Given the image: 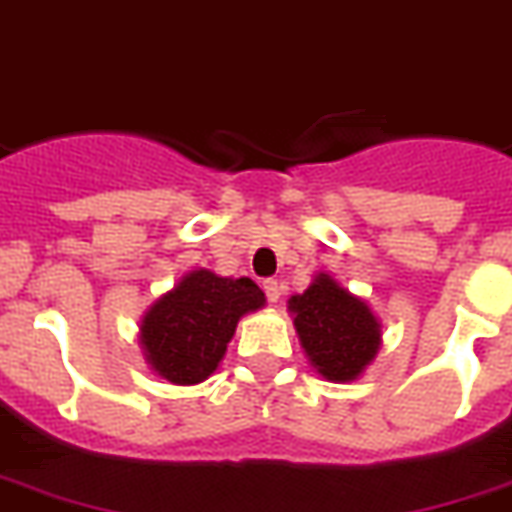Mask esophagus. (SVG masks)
I'll use <instances>...</instances> for the list:
<instances>
[{"label": "esophagus", "mask_w": 512, "mask_h": 512, "mask_svg": "<svg viewBox=\"0 0 512 512\" xmlns=\"http://www.w3.org/2000/svg\"><path fill=\"white\" fill-rule=\"evenodd\" d=\"M263 289H265V297H268V302H278V297H281V286H278L276 278H265Z\"/></svg>", "instance_id": "esophagus-1"}]
</instances>
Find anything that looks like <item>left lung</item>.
Here are the masks:
<instances>
[{
    "label": "left lung",
    "instance_id": "1",
    "mask_svg": "<svg viewBox=\"0 0 512 512\" xmlns=\"http://www.w3.org/2000/svg\"><path fill=\"white\" fill-rule=\"evenodd\" d=\"M289 310L310 363L328 381H352L376 357L381 344L376 315L328 273L294 294Z\"/></svg>",
    "mask_w": 512,
    "mask_h": 512
}]
</instances>
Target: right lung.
<instances>
[{
    "mask_svg": "<svg viewBox=\"0 0 512 512\" xmlns=\"http://www.w3.org/2000/svg\"><path fill=\"white\" fill-rule=\"evenodd\" d=\"M265 305L252 278L194 270L162 294L141 321L147 363L170 384H199L218 368L239 318Z\"/></svg>",
    "mask_w": 512,
    "mask_h": 512,
    "instance_id": "add662e5",
    "label": "right lung"
}]
</instances>
